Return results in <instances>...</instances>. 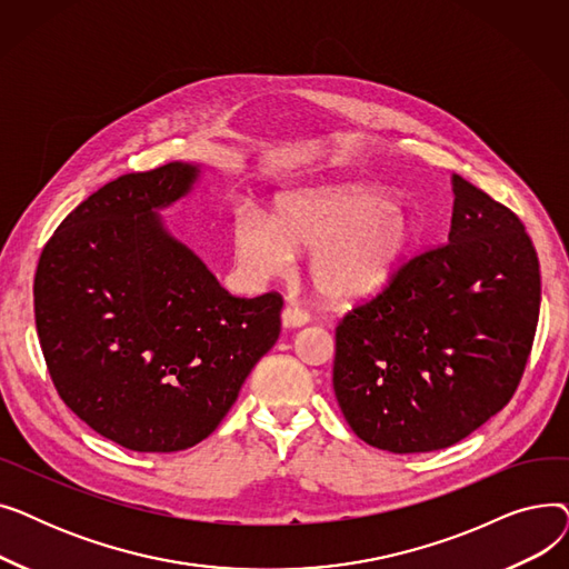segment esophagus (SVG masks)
Returning a JSON list of instances; mask_svg holds the SVG:
<instances>
[{
  "instance_id": "34e87169",
  "label": "esophagus",
  "mask_w": 569,
  "mask_h": 569,
  "mask_svg": "<svg viewBox=\"0 0 569 569\" xmlns=\"http://www.w3.org/2000/svg\"><path fill=\"white\" fill-rule=\"evenodd\" d=\"M281 320H283V327H305L311 318L307 311L297 309V307H286L283 313H281Z\"/></svg>"
}]
</instances>
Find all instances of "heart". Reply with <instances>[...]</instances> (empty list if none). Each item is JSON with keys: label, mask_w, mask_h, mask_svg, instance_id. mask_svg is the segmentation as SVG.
<instances>
[{"label": "heart", "mask_w": 569, "mask_h": 569, "mask_svg": "<svg viewBox=\"0 0 569 569\" xmlns=\"http://www.w3.org/2000/svg\"><path fill=\"white\" fill-rule=\"evenodd\" d=\"M420 226L378 187L339 184L283 193L269 219L239 212L232 247L251 281L283 274L292 249L309 251L307 272L330 302H360L380 292L412 251Z\"/></svg>", "instance_id": "1"}]
</instances>
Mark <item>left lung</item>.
Wrapping results in <instances>:
<instances>
[{
    "label": "left lung",
    "mask_w": 569,
    "mask_h": 569,
    "mask_svg": "<svg viewBox=\"0 0 569 569\" xmlns=\"http://www.w3.org/2000/svg\"><path fill=\"white\" fill-rule=\"evenodd\" d=\"M447 244L415 256L337 327L335 395L378 450L433 452L517 392L540 318V262L519 217L461 174Z\"/></svg>",
    "instance_id": "1"
}]
</instances>
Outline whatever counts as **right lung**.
Segmentation results:
<instances>
[{
  "label": "right lung",
  "instance_id": "right-lung-1",
  "mask_svg": "<svg viewBox=\"0 0 569 569\" xmlns=\"http://www.w3.org/2000/svg\"><path fill=\"white\" fill-rule=\"evenodd\" d=\"M198 177L172 161L112 179L59 223L37 267V332L59 397L133 452L204 440L281 332V295L232 297L166 230L159 209Z\"/></svg>",
  "mask_w": 569,
  "mask_h": 569
}]
</instances>
